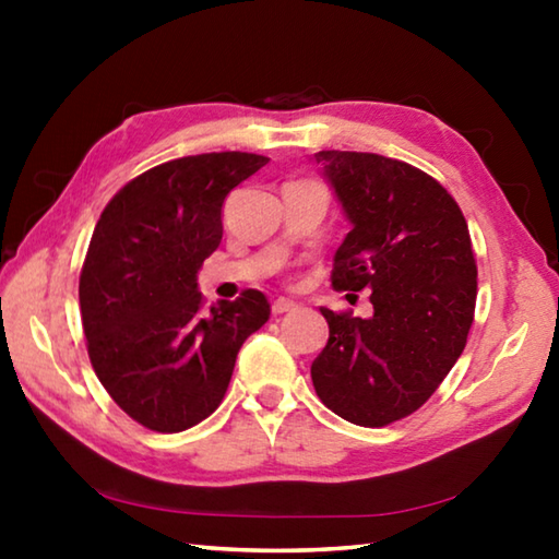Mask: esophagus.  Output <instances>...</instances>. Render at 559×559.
Instances as JSON below:
<instances>
[{
  "mask_svg": "<svg viewBox=\"0 0 559 559\" xmlns=\"http://www.w3.org/2000/svg\"><path fill=\"white\" fill-rule=\"evenodd\" d=\"M273 316H283V313H290V310H296V302L288 300V298H276L273 300Z\"/></svg>",
  "mask_w": 559,
  "mask_h": 559,
  "instance_id": "1",
  "label": "esophagus"
}]
</instances>
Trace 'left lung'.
Wrapping results in <instances>:
<instances>
[{"instance_id": "8db88e82", "label": "left lung", "mask_w": 559, "mask_h": 559, "mask_svg": "<svg viewBox=\"0 0 559 559\" xmlns=\"http://www.w3.org/2000/svg\"><path fill=\"white\" fill-rule=\"evenodd\" d=\"M316 163L349 231L333 286L372 290V316H325L330 337L310 377L328 409L384 427L429 400L456 365L476 308V259L459 204L400 159L320 150Z\"/></svg>"}]
</instances>
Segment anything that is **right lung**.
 <instances>
[{
    "mask_svg": "<svg viewBox=\"0 0 559 559\" xmlns=\"http://www.w3.org/2000/svg\"><path fill=\"white\" fill-rule=\"evenodd\" d=\"M269 163L251 153L173 159L132 179L93 229L79 298L91 365L122 412L175 433L222 404L243 340L266 323L261 290L204 308L197 276L222 241V206Z\"/></svg>",
    "mask_w": 559,
    "mask_h": 559,
    "instance_id": "add662e5",
    "label": "right lung"
}]
</instances>
